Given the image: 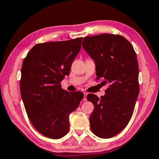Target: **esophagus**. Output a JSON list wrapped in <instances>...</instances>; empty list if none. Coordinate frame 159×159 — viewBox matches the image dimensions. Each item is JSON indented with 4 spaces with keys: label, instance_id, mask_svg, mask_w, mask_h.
Listing matches in <instances>:
<instances>
[{
    "label": "esophagus",
    "instance_id": "obj_1",
    "mask_svg": "<svg viewBox=\"0 0 159 159\" xmlns=\"http://www.w3.org/2000/svg\"><path fill=\"white\" fill-rule=\"evenodd\" d=\"M83 94H84V96H83V101H87V93H83Z\"/></svg>",
    "mask_w": 159,
    "mask_h": 159
}]
</instances>
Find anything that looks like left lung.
Instances as JSON below:
<instances>
[{
    "label": "left lung",
    "instance_id": "obj_1",
    "mask_svg": "<svg viewBox=\"0 0 159 159\" xmlns=\"http://www.w3.org/2000/svg\"><path fill=\"white\" fill-rule=\"evenodd\" d=\"M82 45L95 61L97 80L102 79L101 83L107 86L100 98L87 95L94 105L89 119L91 130L100 138H111L127 126L133 114L139 91L137 55L120 35L86 36Z\"/></svg>",
    "mask_w": 159,
    "mask_h": 159
}]
</instances>
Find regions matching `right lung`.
Masks as SVG:
<instances>
[{
  "label": "right lung",
  "instance_id": "obj_1",
  "mask_svg": "<svg viewBox=\"0 0 159 159\" xmlns=\"http://www.w3.org/2000/svg\"><path fill=\"white\" fill-rule=\"evenodd\" d=\"M83 38L39 43L31 48L21 69L20 92L26 114L36 130L60 139L69 130V116L79 106L82 92H67L60 83L69 74Z\"/></svg>",
  "mask_w": 159,
  "mask_h": 159
}]
</instances>
